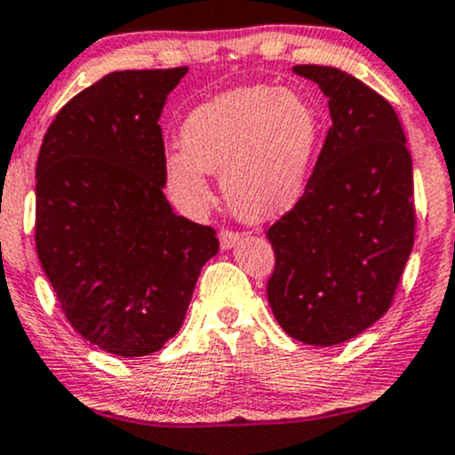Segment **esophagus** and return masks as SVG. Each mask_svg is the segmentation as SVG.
Here are the masks:
<instances>
[{
    "label": "esophagus",
    "instance_id": "obj_1",
    "mask_svg": "<svg viewBox=\"0 0 455 455\" xmlns=\"http://www.w3.org/2000/svg\"><path fill=\"white\" fill-rule=\"evenodd\" d=\"M218 237H220V245H222V250H228V248H233L235 243L239 242V237H242V235L239 233H235V231H220V235H218Z\"/></svg>",
    "mask_w": 455,
    "mask_h": 455
}]
</instances>
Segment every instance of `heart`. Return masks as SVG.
<instances>
[{
  "mask_svg": "<svg viewBox=\"0 0 455 455\" xmlns=\"http://www.w3.org/2000/svg\"><path fill=\"white\" fill-rule=\"evenodd\" d=\"M322 138V118L297 91L242 86L190 112L184 148L165 155L169 195L184 212L205 210L207 173H222V193L235 216L262 222L290 210L309 182Z\"/></svg>",
  "mask_w": 455,
  "mask_h": 455,
  "instance_id": "heart-1",
  "label": "heart"
}]
</instances>
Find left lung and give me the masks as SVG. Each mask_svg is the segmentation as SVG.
Instances as JSON below:
<instances>
[{
  "instance_id": "1",
  "label": "left lung",
  "mask_w": 455,
  "mask_h": 455,
  "mask_svg": "<svg viewBox=\"0 0 455 455\" xmlns=\"http://www.w3.org/2000/svg\"><path fill=\"white\" fill-rule=\"evenodd\" d=\"M328 100L332 127L297 205L267 231V297L297 341L328 347L390 309L413 250V165L401 120L379 92L331 65H297Z\"/></svg>"
}]
</instances>
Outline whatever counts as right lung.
I'll return each mask as SVG.
<instances>
[{
  "label": "right lung",
  "mask_w": 455,
  "mask_h": 455,
  "mask_svg": "<svg viewBox=\"0 0 455 455\" xmlns=\"http://www.w3.org/2000/svg\"><path fill=\"white\" fill-rule=\"evenodd\" d=\"M188 68L112 71L65 103L36 167V248L74 331L103 352H158L182 326L216 231L165 199L158 118Z\"/></svg>",
  "instance_id": "1"
}]
</instances>
